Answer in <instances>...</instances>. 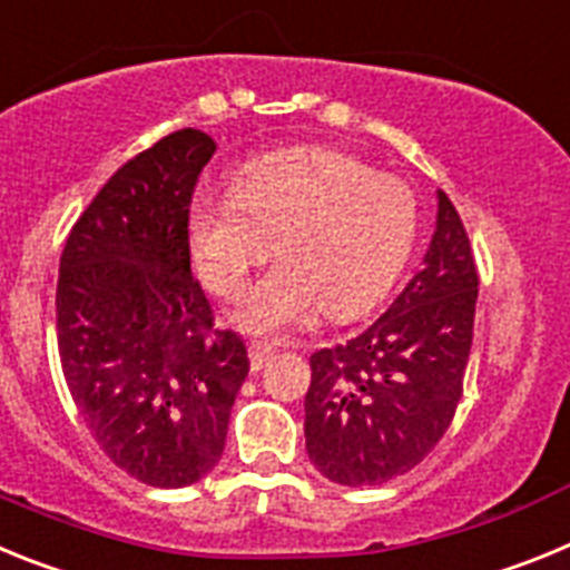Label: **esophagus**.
Wrapping results in <instances>:
<instances>
[{"label":"esophagus","instance_id":"obj_1","mask_svg":"<svg viewBox=\"0 0 570 570\" xmlns=\"http://www.w3.org/2000/svg\"><path fill=\"white\" fill-rule=\"evenodd\" d=\"M271 360H274V347L262 345V342H250V367L254 371H262Z\"/></svg>","mask_w":570,"mask_h":570}]
</instances>
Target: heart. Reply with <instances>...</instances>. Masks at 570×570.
<instances>
[{
  "mask_svg": "<svg viewBox=\"0 0 570 570\" xmlns=\"http://www.w3.org/2000/svg\"><path fill=\"white\" fill-rule=\"evenodd\" d=\"M416 228L405 183L342 150L288 148L242 165L234 194L196 196L188 236L208 288L228 299L279 236L282 259L236 314L254 334H279L316 308L334 320L371 308L405 268Z\"/></svg>",
  "mask_w": 570,
  "mask_h": 570,
  "instance_id": "b5f03b06",
  "label": "heart"
}]
</instances>
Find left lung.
<instances>
[{
	"instance_id": "left-lung-1",
	"label": "left lung",
	"mask_w": 570,
	"mask_h": 570,
	"mask_svg": "<svg viewBox=\"0 0 570 570\" xmlns=\"http://www.w3.org/2000/svg\"><path fill=\"white\" fill-rule=\"evenodd\" d=\"M476 285L465 225L436 190V230L414 279L371 328L311 356L305 451L322 476L382 485L434 451L460 405Z\"/></svg>"
}]
</instances>
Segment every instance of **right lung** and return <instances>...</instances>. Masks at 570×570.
I'll use <instances>...</instances> for the list:
<instances>
[{"mask_svg":"<svg viewBox=\"0 0 570 570\" xmlns=\"http://www.w3.org/2000/svg\"><path fill=\"white\" fill-rule=\"evenodd\" d=\"M183 128L110 176L59 259L57 342L68 391L114 465L185 488L219 462L248 347L214 325L190 274V196L214 156Z\"/></svg>","mask_w":570,"mask_h":570,"instance_id":"add662e5","label":"right lung"}]
</instances>
